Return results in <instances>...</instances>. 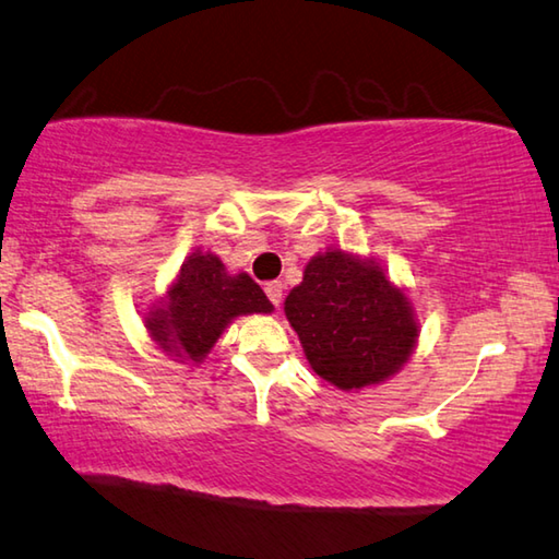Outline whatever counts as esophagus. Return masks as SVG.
<instances>
[{
  "mask_svg": "<svg viewBox=\"0 0 559 559\" xmlns=\"http://www.w3.org/2000/svg\"><path fill=\"white\" fill-rule=\"evenodd\" d=\"M264 295H267V299L274 307H280L282 305V282H267V285H264Z\"/></svg>",
  "mask_w": 559,
  "mask_h": 559,
  "instance_id": "1",
  "label": "esophagus"
}]
</instances>
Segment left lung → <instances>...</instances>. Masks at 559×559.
Returning <instances> with one entry per match:
<instances>
[{
	"mask_svg": "<svg viewBox=\"0 0 559 559\" xmlns=\"http://www.w3.org/2000/svg\"><path fill=\"white\" fill-rule=\"evenodd\" d=\"M314 373L341 390L378 385L403 368L417 346L413 301L376 260L326 250L307 262L285 299Z\"/></svg>",
	"mask_w": 559,
	"mask_h": 559,
	"instance_id": "1",
	"label": "left lung"
}]
</instances>
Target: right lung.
Returning a JSON list of instances; mask_svg holds the SVG:
<instances>
[{"mask_svg": "<svg viewBox=\"0 0 559 559\" xmlns=\"http://www.w3.org/2000/svg\"><path fill=\"white\" fill-rule=\"evenodd\" d=\"M274 307L248 272L230 274L218 254L191 252L144 326L166 356L201 364L233 319L270 314Z\"/></svg>", "mask_w": 559, "mask_h": 559, "instance_id": "right-lung-1", "label": "right lung"}]
</instances>
